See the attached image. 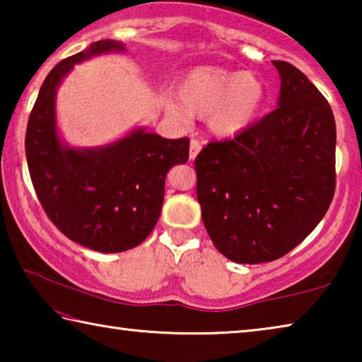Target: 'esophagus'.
Wrapping results in <instances>:
<instances>
[{"label":"esophagus","instance_id":"obj_1","mask_svg":"<svg viewBox=\"0 0 362 362\" xmlns=\"http://www.w3.org/2000/svg\"><path fill=\"white\" fill-rule=\"evenodd\" d=\"M201 151V142H198V140H192V142H189V159H193L198 156V153Z\"/></svg>","mask_w":362,"mask_h":362}]
</instances>
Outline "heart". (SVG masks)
I'll return each instance as SVG.
<instances>
[{"label": "heart", "mask_w": 362, "mask_h": 362, "mask_svg": "<svg viewBox=\"0 0 362 362\" xmlns=\"http://www.w3.org/2000/svg\"><path fill=\"white\" fill-rule=\"evenodd\" d=\"M175 99L168 103L177 118L206 116L209 131L220 139L241 136L259 119L267 102V86L252 73L220 66H196L179 78Z\"/></svg>", "instance_id": "obj_1"}]
</instances>
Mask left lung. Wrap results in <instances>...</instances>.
<instances>
[{
  "mask_svg": "<svg viewBox=\"0 0 362 362\" xmlns=\"http://www.w3.org/2000/svg\"><path fill=\"white\" fill-rule=\"evenodd\" d=\"M278 108L194 159L196 194L214 246L236 263L276 260L326 216L335 192V119L316 86L273 60Z\"/></svg>",
  "mask_w": 362,
  "mask_h": 362,
  "instance_id": "left-lung-1",
  "label": "left lung"
}]
</instances>
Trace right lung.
Wrapping results in <instances>:
<instances>
[{
  "label": "right lung",
  "instance_id": "add662e5",
  "mask_svg": "<svg viewBox=\"0 0 362 362\" xmlns=\"http://www.w3.org/2000/svg\"><path fill=\"white\" fill-rule=\"evenodd\" d=\"M100 40L59 62L42 83L28 118L25 153L42 209L69 238L97 252H122L146 240L161 214L169 169L188 161L189 140L163 139L144 127L95 148H71L59 137L56 94L75 64L124 52Z\"/></svg>",
  "mask_w": 362,
  "mask_h": 362
}]
</instances>
